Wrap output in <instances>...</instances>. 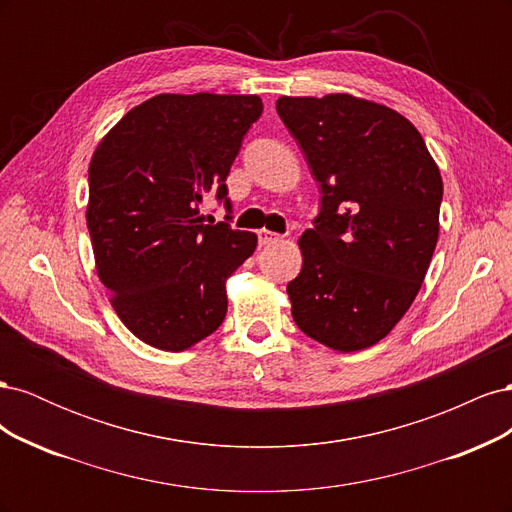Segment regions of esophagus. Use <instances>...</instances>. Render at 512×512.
Listing matches in <instances>:
<instances>
[{"label":"esophagus","mask_w":512,"mask_h":512,"mask_svg":"<svg viewBox=\"0 0 512 512\" xmlns=\"http://www.w3.org/2000/svg\"><path fill=\"white\" fill-rule=\"evenodd\" d=\"M280 239H282L280 235H275V232H271L267 228L258 230V243L260 245H269V243H275V241H280Z\"/></svg>","instance_id":"1"}]
</instances>
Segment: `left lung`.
Returning a JSON list of instances; mask_svg holds the SVG:
<instances>
[{
  "label": "left lung",
  "mask_w": 512,
  "mask_h": 512,
  "mask_svg": "<svg viewBox=\"0 0 512 512\" xmlns=\"http://www.w3.org/2000/svg\"><path fill=\"white\" fill-rule=\"evenodd\" d=\"M275 108L322 190L286 288L292 318L331 350L374 346L423 286L440 232V168L421 132L384 104L329 94L282 96Z\"/></svg>",
  "instance_id": "1"
}]
</instances>
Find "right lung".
Instances as JSON below:
<instances>
[{"label":"right lung","mask_w":512,"mask_h":512,"mask_svg":"<svg viewBox=\"0 0 512 512\" xmlns=\"http://www.w3.org/2000/svg\"><path fill=\"white\" fill-rule=\"evenodd\" d=\"M262 113L258 96L160 94L134 106L89 162L87 228L100 282L119 320L141 342L183 352L220 327L226 280L258 245L254 232L203 224L245 132Z\"/></svg>","instance_id":"add662e5"}]
</instances>
